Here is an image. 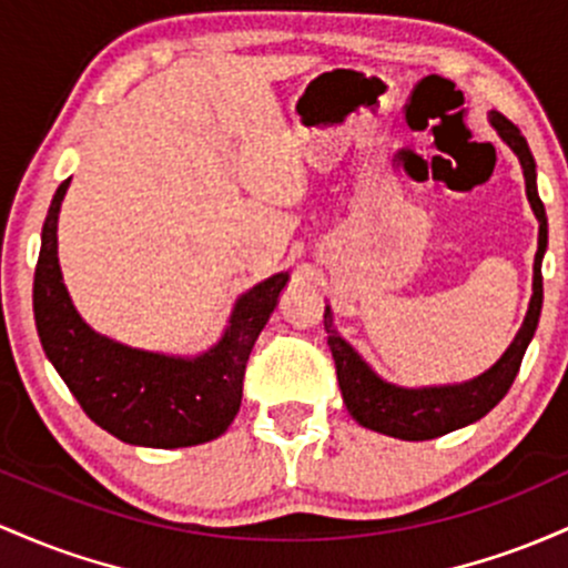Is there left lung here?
<instances>
[{
  "mask_svg": "<svg viewBox=\"0 0 568 568\" xmlns=\"http://www.w3.org/2000/svg\"><path fill=\"white\" fill-rule=\"evenodd\" d=\"M490 123L499 131V136L513 146L515 155L520 158L526 176V195L539 220V250L537 260H534V295L531 305H528L526 322L524 327L518 329V335H515L513 346L507 348L505 356H501L488 373L477 375L469 384L435 388H399L381 381L378 375L359 359V354L335 333L329 308H324V329H327V346L335 359V373L343 392V403H346L348 413H352L356 422L367 426V429L381 432V435L399 439H435L486 416L490 407L501 403V397H505L509 386H513L528 343H531L534 337V329H537L539 324L541 254L547 250V216L537 193V163H534L531 150H528L518 125L509 123L505 114L499 112H490Z\"/></svg>",
  "mask_w": 568,
  "mask_h": 568,
  "instance_id": "1",
  "label": "left lung"
}]
</instances>
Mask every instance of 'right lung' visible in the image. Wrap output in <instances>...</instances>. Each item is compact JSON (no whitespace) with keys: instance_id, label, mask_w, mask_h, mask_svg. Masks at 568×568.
I'll list each match as a JSON object with an SVG mask.
<instances>
[{"instance_id":"right-lung-1","label":"right lung","mask_w":568,"mask_h":568,"mask_svg":"<svg viewBox=\"0 0 568 568\" xmlns=\"http://www.w3.org/2000/svg\"><path fill=\"white\" fill-rule=\"evenodd\" d=\"M69 180L55 190L34 271V322L42 348L88 418L123 443L187 448L220 437L241 407L252 346L276 308L286 273L246 292L225 337L199 359L136 352L82 322L61 282L55 227Z\"/></svg>"}]
</instances>
